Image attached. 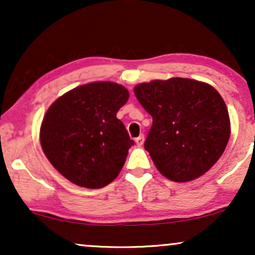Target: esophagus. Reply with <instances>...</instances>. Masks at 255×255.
I'll return each instance as SVG.
<instances>
[{
    "label": "esophagus",
    "instance_id": "1",
    "mask_svg": "<svg viewBox=\"0 0 255 255\" xmlns=\"http://www.w3.org/2000/svg\"><path fill=\"white\" fill-rule=\"evenodd\" d=\"M144 135H140V136H137L136 139H135V142H136V145L137 146H141L142 144H144Z\"/></svg>",
    "mask_w": 255,
    "mask_h": 255
}]
</instances>
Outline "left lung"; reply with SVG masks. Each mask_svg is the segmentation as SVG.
Wrapping results in <instances>:
<instances>
[{"label": "left lung", "mask_w": 255, "mask_h": 255, "mask_svg": "<svg viewBox=\"0 0 255 255\" xmlns=\"http://www.w3.org/2000/svg\"><path fill=\"white\" fill-rule=\"evenodd\" d=\"M134 93L153 120L144 147L160 174L187 182L215 165L227 147L230 120L212 86L171 78L137 85Z\"/></svg>", "instance_id": "obj_1"}]
</instances>
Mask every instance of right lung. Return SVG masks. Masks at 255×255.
Instances as JSON below:
<instances>
[{"mask_svg":"<svg viewBox=\"0 0 255 255\" xmlns=\"http://www.w3.org/2000/svg\"><path fill=\"white\" fill-rule=\"evenodd\" d=\"M129 98L121 85L86 84L69 91L46 111L40 145L67 180L102 188L115 180L134 145L116 114Z\"/></svg>","mask_w":255,"mask_h":255,"instance_id":"1","label":"right lung"}]
</instances>
